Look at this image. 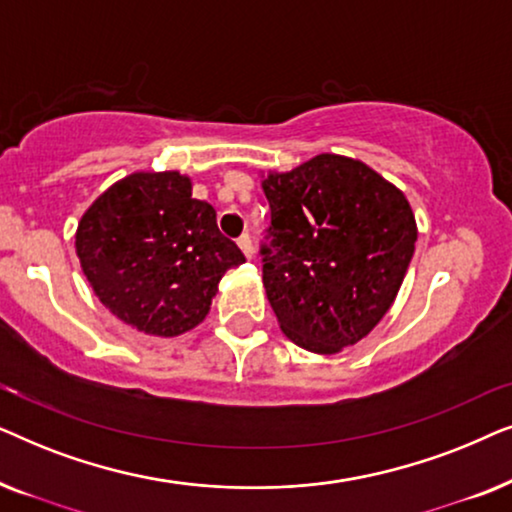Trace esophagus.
<instances>
[{
    "label": "esophagus",
    "mask_w": 512,
    "mask_h": 512,
    "mask_svg": "<svg viewBox=\"0 0 512 512\" xmlns=\"http://www.w3.org/2000/svg\"><path fill=\"white\" fill-rule=\"evenodd\" d=\"M237 244H240V249L244 251V256L254 258V244H251V237L249 235H242L240 240H237Z\"/></svg>",
    "instance_id": "obj_1"
}]
</instances>
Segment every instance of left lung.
<instances>
[{
  "label": "left lung",
  "mask_w": 512,
  "mask_h": 512,
  "mask_svg": "<svg viewBox=\"0 0 512 512\" xmlns=\"http://www.w3.org/2000/svg\"><path fill=\"white\" fill-rule=\"evenodd\" d=\"M261 186L272 212L263 286L279 328L314 354L356 345L394 305L415 254L408 198L338 153L268 172Z\"/></svg>",
  "instance_id": "left-lung-1"
}]
</instances>
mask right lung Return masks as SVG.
<instances>
[{"mask_svg": "<svg viewBox=\"0 0 512 512\" xmlns=\"http://www.w3.org/2000/svg\"><path fill=\"white\" fill-rule=\"evenodd\" d=\"M76 256L95 296L146 335L174 338L205 321L221 277L244 263L216 209L177 170L132 172L81 216Z\"/></svg>", "mask_w": 512, "mask_h": 512, "instance_id": "1", "label": "right lung"}]
</instances>
